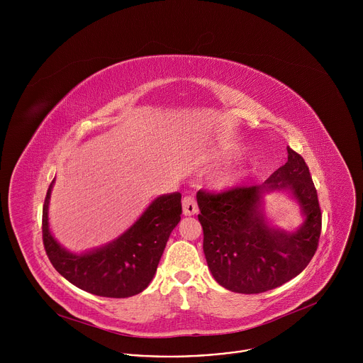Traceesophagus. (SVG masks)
I'll return each instance as SVG.
<instances>
[{
    "label": "esophagus",
    "mask_w": 363,
    "mask_h": 363,
    "mask_svg": "<svg viewBox=\"0 0 363 363\" xmlns=\"http://www.w3.org/2000/svg\"><path fill=\"white\" fill-rule=\"evenodd\" d=\"M182 213L184 216H195L198 213V205L194 196L186 195L182 198Z\"/></svg>",
    "instance_id": "obj_1"
}]
</instances>
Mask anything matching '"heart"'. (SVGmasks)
<instances>
[{
  "instance_id": "1",
  "label": "heart",
  "mask_w": 363,
  "mask_h": 363,
  "mask_svg": "<svg viewBox=\"0 0 363 363\" xmlns=\"http://www.w3.org/2000/svg\"><path fill=\"white\" fill-rule=\"evenodd\" d=\"M241 178V172L240 171H228V172H224L223 175H220L217 178V186L218 188H231L234 186Z\"/></svg>"
}]
</instances>
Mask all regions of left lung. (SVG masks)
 I'll return each instance as SVG.
<instances>
[{
	"instance_id": "left-lung-1",
	"label": "left lung",
	"mask_w": 363,
	"mask_h": 363,
	"mask_svg": "<svg viewBox=\"0 0 363 363\" xmlns=\"http://www.w3.org/2000/svg\"><path fill=\"white\" fill-rule=\"evenodd\" d=\"M287 153V162L262 185L196 194L206 264L227 290L255 294L276 289L300 274L318 250V192L304 160L291 147ZM276 190L299 205L303 223L294 232L274 228L264 213V196Z\"/></svg>"
}]
</instances>
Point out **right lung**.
I'll list each match as a JSON object with an SVG mask.
<instances>
[{
    "mask_svg": "<svg viewBox=\"0 0 363 363\" xmlns=\"http://www.w3.org/2000/svg\"><path fill=\"white\" fill-rule=\"evenodd\" d=\"M43 206V242L53 267L76 287L101 297L123 298L143 291L157 273L172 230L181 221V194L155 198L142 216L118 238L84 252L66 250L51 234L48 205Z\"/></svg>",
    "mask_w": 363,
    "mask_h": 363,
    "instance_id": "obj_1",
    "label": "right lung"
}]
</instances>
